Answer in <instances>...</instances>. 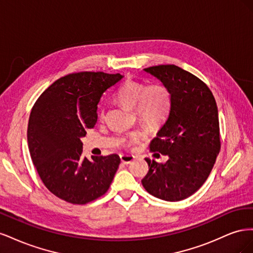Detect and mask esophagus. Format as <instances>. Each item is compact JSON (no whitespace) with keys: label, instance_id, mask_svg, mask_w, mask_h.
Returning a JSON list of instances; mask_svg holds the SVG:
<instances>
[{"label":"esophagus","instance_id":"esophagus-1","mask_svg":"<svg viewBox=\"0 0 253 253\" xmlns=\"http://www.w3.org/2000/svg\"><path fill=\"white\" fill-rule=\"evenodd\" d=\"M120 159H121L122 163L127 165V164H131L133 162V160L135 159V156H133V155H120Z\"/></svg>","mask_w":253,"mask_h":253}]
</instances>
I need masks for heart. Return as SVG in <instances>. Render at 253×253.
<instances>
[{"label":"heart","mask_w":253,"mask_h":253,"mask_svg":"<svg viewBox=\"0 0 253 253\" xmlns=\"http://www.w3.org/2000/svg\"><path fill=\"white\" fill-rule=\"evenodd\" d=\"M115 100L128 109H134L137 118L149 126H159L166 121L171 111V91L162 82L145 84L141 81L126 80L115 94ZM99 119H104V112H99ZM143 131L133 132L126 141L134 145L143 138Z\"/></svg>","instance_id":"1"}]
</instances>
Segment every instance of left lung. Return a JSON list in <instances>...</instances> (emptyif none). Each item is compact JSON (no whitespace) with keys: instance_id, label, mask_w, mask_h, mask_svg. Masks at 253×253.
Instances as JSON below:
<instances>
[{"instance_id":"8db88e82","label":"left lung","mask_w":253,"mask_h":253,"mask_svg":"<svg viewBox=\"0 0 253 253\" xmlns=\"http://www.w3.org/2000/svg\"><path fill=\"white\" fill-rule=\"evenodd\" d=\"M170 89L169 116L150 151L167 163L145 158L149 172L141 180L148 192L167 202L194 194L210 175L220 151L216 101L207 84L174 64L144 68Z\"/></svg>"}]
</instances>
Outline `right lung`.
Wrapping results in <instances>:
<instances>
[{
	"mask_svg": "<svg viewBox=\"0 0 253 253\" xmlns=\"http://www.w3.org/2000/svg\"><path fill=\"white\" fill-rule=\"evenodd\" d=\"M122 76L103 72L68 74L38 98L30 113L27 141L44 186L70 204L85 205L109 190L120 157L82 155L81 137L96 125L98 103Z\"/></svg>",
	"mask_w": 253,
	"mask_h": 253,
	"instance_id": "add662e5",
	"label": "right lung"
}]
</instances>
